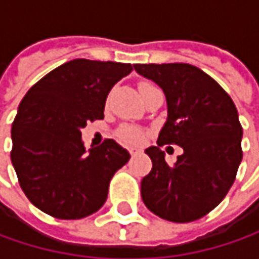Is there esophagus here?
Returning a JSON list of instances; mask_svg holds the SVG:
<instances>
[{
  "mask_svg": "<svg viewBox=\"0 0 259 259\" xmlns=\"http://www.w3.org/2000/svg\"><path fill=\"white\" fill-rule=\"evenodd\" d=\"M138 153H140V150H137V148H130V154L133 155V157L138 154Z\"/></svg>",
  "mask_w": 259,
  "mask_h": 259,
  "instance_id": "34e87169",
  "label": "esophagus"
}]
</instances>
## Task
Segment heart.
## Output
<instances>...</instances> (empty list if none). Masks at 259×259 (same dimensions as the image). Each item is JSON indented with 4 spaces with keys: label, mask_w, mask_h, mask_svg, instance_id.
Here are the masks:
<instances>
[{
    "label": "heart",
    "mask_w": 259,
    "mask_h": 259,
    "mask_svg": "<svg viewBox=\"0 0 259 259\" xmlns=\"http://www.w3.org/2000/svg\"><path fill=\"white\" fill-rule=\"evenodd\" d=\"M150 83H141L140 88H144L148 86ZM119 137L121 140H124L125 143H130V144H140L143 140H144V133L135 126H124L121 131H119Z\"/></svg>",
    "instance_id": "obj_1"
}]
</instances>
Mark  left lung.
I'll use <instances>...</instances> for the list:
<instances>
[{
    "label": "left lung",
    "mask_w": 259,
    "mask_h": 259,
    "mask_svg": "<svg viewBox=\"0 0 259 259\" xmlns=\"http://www.w3.org/2000/svg\"><path fill=\"white\" fill-rule=\"evenodd\" d=\"M163 89L167 119L158 141L145 150L153 161L141 197L157 216L177 224L203 218L224 200L242 161V126L231 96L203 70L187 63L134 65ZM163 144L184 148L173 166Z\"/></svg>",
    "instance_id": "left-lung-1"
}]
</instances>
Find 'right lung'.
<instances>
[{
    "label": "right lung",
    "mask_w": 259,
    "mask_h": 259,
    "mask_svg": "<svg viewBox=\"0 0 259 259\" xmlns=\"http://www.w3.org/2000/svg\"><path fill=\"white\" fill-rule=\"evenodd\" d=\"M133 66L75 59L40 79L23 98L11 128L14 165L28 200L57 219L98 212L130 153L114 140L86 150L82 128L104 118L105 102Z\"/></svg>",
    "instance_id": "1"
}]
</instances>
